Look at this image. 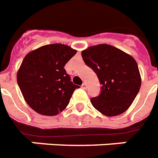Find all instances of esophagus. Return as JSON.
<instances>
[{"mask_svg": "<svg viewBox=\"0 0 158 158\" xmlns=\"http://www.w3.org/2000/svg\"><path fill=\"white\" fill-rule=\"evenodd\" d=\"M81 88L83 89H86L87 88H88V86H87V84L86 83H83V84L81 85Z\"/></svg>", "mask_w": 158, "mask_h": 158, "instance_id": "obj_1", "label": "esophagus"}]
</instances>
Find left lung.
Listing matches in <instances>:
<instances>
[{
	"mask_svg": "<svg viewBox=\"0 0 158 158\" xmlns=\"http://www.w3.org/2000/svg\"><path fill=\"white\" fill-rule=\"evenodd\" d=\"M81 55L84 63L96 73L102 84L101 94L91 98L94 108L106 116L125 112L141 86V77L135 60L108 44L90 47Z\"/></svg>",
	"mask_w": 158,
	"mask_h": 158,
	"instance_id": "8db88e82",
	"label": "left lung"
}]
</instances>
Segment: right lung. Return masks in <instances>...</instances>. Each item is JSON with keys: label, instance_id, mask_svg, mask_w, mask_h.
<instances>
[{"label": "right lung", "instance_id": "right-lung-1", "mask_svg": "<svg viewBox=\"0 0 158 158\" xmlns=\"http://www.w3.org/2000/svg\"><path fill=\"white\" fill-rule=\"evenodd\" d=\"M77 51L54 43L26 55L17 73V82L26 102L36 112L56 115L66 107L74 91L64 65Z\"/></svg>", "mask_w": 158, "mask_h": 158}]
</instances>
